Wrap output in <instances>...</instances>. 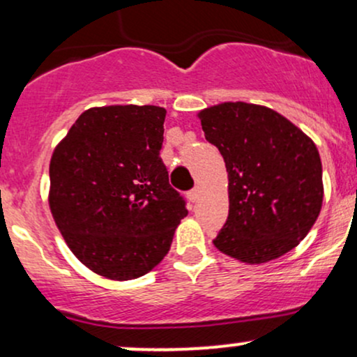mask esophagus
Here are the masks:
<instances>
[{
    "label": "esophagus",
    "mask_w": 357,
    "mask_h": 357,
    "mask_svg": "<svg viewBox=\"0 0 357 357\" xmlns=\"http://www.w3.org/2000/svg\"><path fill=\"white\" fill-rule=\"evenodd\" d=\"M198 195H199V191H198V190H196V188H195V190L188 191V199H190V202H192V203H195V202H196V199H198Z\"/></svg>",
    "instance_id": "1"
}]
</instances>
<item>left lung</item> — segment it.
<instances>
[{"mask_svg":"<svg viewBox=\"0 0 357 357\" xmlns=\"http://www.w3.org/2000/svg\"><path fill=\"white\" fill-rule=\"evenodd\" d=\"M198 117L228 173L230 211L215 247L250 265L296 248L322 208V162L312 139L275 110L247 102L213 105Z\"/></svg>","mask_w":357,"mask_h":357,"instance_id":"1","label":"left lung"}]
</instances>
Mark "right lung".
Masks as SVG:
<instances>
[{
  "label": "right lung",
  "mask_w": 357,
  "mask_h": 357,
  "mask_svg": "<svg viewBox=\"0 0 357 357\" xmlns=\"http://www.w3.org/2000/svg\"><path fill=\"white\" fill-rule=\"evenodd\" d=\"M165 119L158 105L92 107L52 154L53 220L73 255L110 280L151 272L188 215L159 158Z\"/></svg>",
  "instance_id": "right-lung-1"
}]
</instances>
